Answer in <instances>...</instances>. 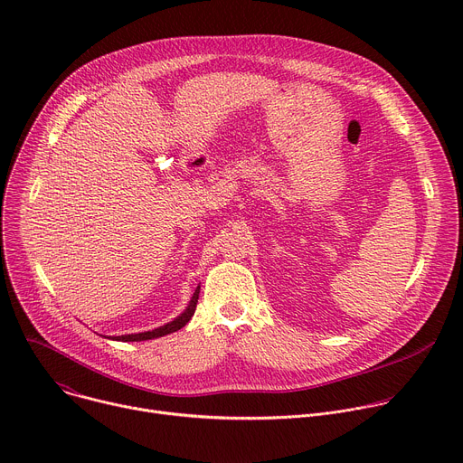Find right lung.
Masks as SVG:
<instances>
[{"label":"right lung","mask_w":463,"mask_h":463,"mask_svg":"<svg viewBox=\"0 0 463 463\" xmlns=\"http://www.w3.org/2000/svg\"><path fill=\"white\" fill-rule=\"evenodd\" d=\"M197 298H200V286L195 288L188 306L184 307V311L181 315H177L174 320L156 327V329H150V332H141V334H128V335H117V337H106V339H111V341H122V343H141V341H150V339H157V337H163V335H168V334H174L177 332V329H181L194 315L195 311V304H197Z\"/></svg>","instance_id":"add662e5"}]
</instances>
